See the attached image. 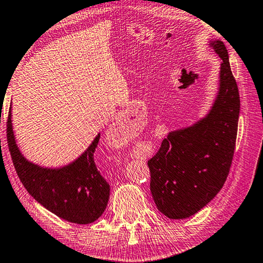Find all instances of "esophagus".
<instances>
[{
	"label": "esophagus",
	"instance_id": "obj_1",
	"mask_svg": "<svg viewBox=\"0 0 263 263\" xmlns=\"http://www.w3.org/2000/svg\"><path fill=\"white\" fill-rule=\"evenodd\" d=\"M110 132H111V135L115 136V137H118V138L122 137V136H124L127 132L126 124L124 123L123 121H121V119H119V121L115 122L114 124H111Z\"/></svg>",
	"mask_w": 263,
	"mask_h": 263
}]
</instances>
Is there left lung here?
<instances>
[{
  "label": "left lung",
  "instance_id": "left-lung-1",
  "mask_svg": "<svg viewBox=\"0 0 263 263\" xmlns=\"http://www.w3.org/2000/svg\"><path fill=\"white\" fill-rule=\"evenodd\" d=\"M221 59L215 102L193 125L171 131L148 160L151 193L158 210L171 219L194 216L215 198L228 179L238 132L240 97L221 41H211Z\"/></svg>",
  "mask_w": 263,
  "mask_h": 263
}]
</instances>
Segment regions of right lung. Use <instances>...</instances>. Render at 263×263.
Here are the masks:
<instances>
[{"label": "right lung", "mask_w": 263, "mask_h": 263, "mask_svg": "<svg viewBox=\"0 0 263 263\" xmlns=\"http://www.w3.org/2000/svg\"><path fill=\"white\" fill-rule=\"evenodd\" d=\"M99 133L88 148L62 167H43L29 161L16 142L9 108L7 139L20 180L32 197L61 219L75 224H90L102 216L110 197V185L97 171L94 153Z\"/></svg>", "instance_id": "obj_1"}]
</instances>
